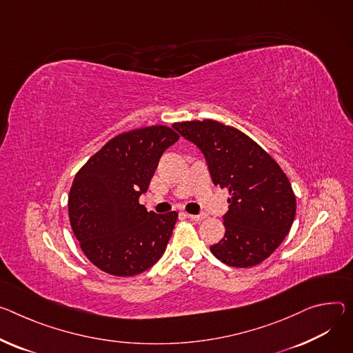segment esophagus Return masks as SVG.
<instances>
[{"mask_svg": "<svg viewBox=\"0 0 353 353\" xmlns=\"http://www.w3.org/2000/svg\"><path fill=\"white\" fill-rule=\"evenodd\" d=\"M190 219H193V221H201V219H204L205 216L204 215H193V214H185Z\"/></svg>", "mask_w": 353, "mask_h": 353, "instance_id": "1", "label": "esophagus"}]
</instances>
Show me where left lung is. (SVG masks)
<instances>
[{
  "label": "left lung",
  "mask_w": 353,
  "mask_h": 353,
  "mask_svg": "<svg viewBox=\"0 0 353 353\" xmlns=\"http://www.w3.org/2000/svg\"><path fill=\"white\" fill-rule=\"evenodd\" d=\"M207 159L215 185L228 188L225 235L210 250L232 268H253L266 261L290 232L296 194L276 160L252 138L214 119L173 123Z\"/></svg>",
  "instance_id": "left-lung-1"
}]
</instances>
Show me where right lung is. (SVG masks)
Listing matches in <instances>:
<instances>
[{
    "mask_svg": "<svg viewBox=\"0 0 353 353\" xmlns=\"http://www.w3.org/2000/svg\"><path fill=\"white\" fill-rule=\"evenodd\" d=\"M179 138L166 125L119 134L76 173L69 194L70 225L87 259L100 270L130 277L162 258L179 214L146 211L139 196L160 156Z\"/></svg>",
    "mask_w": 353,
    "mask_h": 353,
    "instance_id": "right-lung-1",
    "label": "right lung"
}]
</instances>
